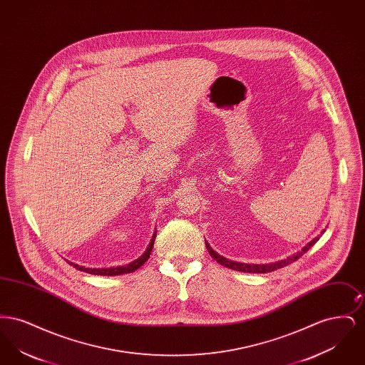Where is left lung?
Listing matches in <instances>:
<instances>
[{
	"label": "left lung",
	"instance_id": "left-lung-1",
	"mask_svg": "<svg viewBox=\"0 0 365 365\" xmlns=\"http://www.w3.org/2000/svg\"><path fill=\"white\" fill-rule=\"evenodd\" d=\"M319 241V237H316L314 240H312L308 245H305L301 250H298L294 255L283 259V260L275 261V262H271V264H245V262H238V261L228 260L226 257L220 256L219 253H216L208 242H205L207 245V249H208L209 255L217 261L220 265H225L230 269H234V271H240V272H249V274H267V272H272L275 269L279 268H283L292 262H294L295 260H298L304 253H307L311 247H312L314 243Z\"/></svg>",
	"mask_w": 365,
	"mask_h": 365
}]
</instances>
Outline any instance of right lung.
<instances>
[{"label":"right lung","instance_id":"obj_1","mask_svg":"<svg viewBox=\"0 0 365 365\" xmlns=\"http://www.w3.org/2000/svg\"><path fill=\"white\" fill-rule=\"evenodd\" d=\"M155 240H156V232L153 234L152 237V241L149 243L148 249L145 250V253L137 259V260L130 262V264H125V265H119V267H110V268H86V267H82V265H78V264H73L70 262L71 265H73L76 269L79 271H83L87 274H91V275H103V277H116V275H123V274H130V272H134L137 271L138 268H140L146 261L149 260L150 257V253L153 250V245H155Z\"/></svg>","mask_w":365,"mask_h":365}]
</instances>
